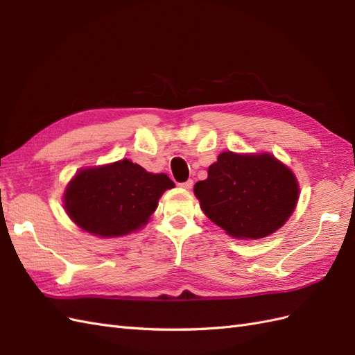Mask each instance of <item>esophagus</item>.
I'll return each instance as SVG.
<instances>
[{"label": "esophagus", "instance_id": "1", "mask_svg": "<svg viewBox=\"0 0 355 355\" xmlns=\"http://www.w3.org/2000/svg\"><path fill=\"white\" fill-rule=\"evenodd\" d=\"M192 185H194V182H192L191 179H189V180H187V182H184V184H180V187L184 188V189H191V188H192Z\"/></svg>", "mask_w": 355, "mask_h": 355}]
</instances>
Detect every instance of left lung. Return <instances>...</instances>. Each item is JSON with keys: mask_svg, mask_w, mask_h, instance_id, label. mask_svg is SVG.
<instances>
[{"mask_svg": "<svg viewBox=\"0 0 355 355\" xmlns=\"http://www.w3.org/2000/svg\"><path fill=\"white\" fill-rule=\"evenodd\" d=\"M194 187L204 214L234 239L259 240L280 230L299 200L295 173L270 153L225 151Z\"/></svg>", "mask_w": 355, "mask_h": 355, "instance_id": "left-lung-1", "label": "left lung"}]
</instances>
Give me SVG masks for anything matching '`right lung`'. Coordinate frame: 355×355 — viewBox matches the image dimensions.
<instances>
[{
  "label": "right lung",
  "mask_w": 355,
  "mask_h": 355,
  "mask_svg": "<svg viewBox=\"0 0 355 355\" xmlns=\"http://www.w3.org/2000/svg\"><path fill=\"white\" fill-rule=\"evenodd\" d=\"M166 173H149L130 159L80 168L63 192L69 219L101 239L123 237L141 230L167 189Z\"/></svg>",
  "instance_id": "add662e5"
}]
</instances>
